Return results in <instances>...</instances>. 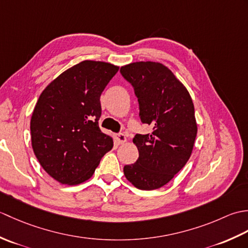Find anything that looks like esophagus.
<instances>
[{"instance_id":"esophagus-1","label":"esophagus","mask_w":248,"mask_h":248,"mask_svg":"<svg viewBox=\"0 0 248 248\" xmlns=\"http://www.w3.org/2000/svg\"><path fill=\"white\" fill-rule=\"evenodd\" d=\"M115 140L118 144H124V141L127 140V138H125V135L124 133H117L115 134Z\"/></svg>"}]
</instances>
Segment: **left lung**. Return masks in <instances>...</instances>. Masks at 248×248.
<instances>
[{
	"mask_svg": "<svg viewBox=\"0 0 248 248\" xmlns=\"http://www.w3.org/2000/svg\"><path fill=\"white\" fill-rule=\"evenodd\" d=\"M120 73L134 89L140 121L152 127L150 133L134 136L140 155L134 164L124 167V176L140 189L160 188L191 156L197 134L192 98L160 62H132L121 67Z\"/></svg>",
	"mask_w": 248,
	"mask_h": 248,
	"instance_id": "left-lung-1",
	"label": "left lung"
}]
</instances>
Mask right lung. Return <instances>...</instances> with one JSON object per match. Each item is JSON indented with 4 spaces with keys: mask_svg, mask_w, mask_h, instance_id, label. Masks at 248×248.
I'll return each instance as SVG.
<instances>
[{
    "mask_svg": "<svg viewBox=\"0 0 248 248\" xmlns=\"http://www.w3.org/2000/svg\"><path fill=\"white\" fill-rule=\"evenodd\" d=\"M119 68L84 61L62 72L41 93L31 119L34 154L49 175L62 184L93 176L113 140L99 128L100 96Z\"/></svg>",
    "mask_w": 248,
    "mask_h": 248,
    "instance_id": "obj_1",
    "label": "right lung"
}]
</instances>
